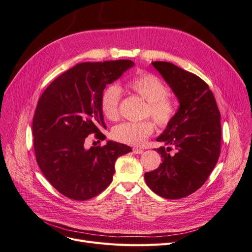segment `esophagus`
Masks as SVG:
<instances>
[{"label":"esophagus","instance_id":"esophagus-1","mask_svg":"<svg viewBox=\"0 0 252 252\" xmlns=\"http://www.w3.org/2000/svg\"><path fill=\"white\" fill-rule=\"evenodd\" d=\"M133 152H134L135 154H142L144 151H143L142 149H140V148H134V149H133Z\"/></svg>","mask_w":252,"mask_h":252}]
</instances>
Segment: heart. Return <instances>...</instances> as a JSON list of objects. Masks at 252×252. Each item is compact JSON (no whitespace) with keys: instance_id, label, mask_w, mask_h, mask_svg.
<instances>
[{"instance_id":"obj_1","label":"heart","mask_w":252,"mask_h":252,"mask_svg":"<svg viewBox=\"0 0 252 252\" xmlns=\"http://www.w3.org/2000/svg\"><path fill=\"white\" fill-rule=\"evenodd\" d=\"M127 88L147 101L145 115L151 116L160 127L168 126L175 119L177 104L167 95V88L159 77L150 72H140L128 79ZM122 90L116 85L105 88L100 98V109L104 117L114 122L119 117V101ZM155 125L150 119L143 122H126L112 129L114 140L134 146H140L153 134Z\"/></svg>"}]
</instances>
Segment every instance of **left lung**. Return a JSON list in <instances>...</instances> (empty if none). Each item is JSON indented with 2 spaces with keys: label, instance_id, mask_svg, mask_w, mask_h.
Segmentation results:
<instances>
[{
  "label": "left lung",
  "instance_id": "obj_1",
  "mask_svg": "<svg viewBox=\"0 0 252 252\" xmlns=\"http://www.w3.org/2000/svg\"><path fill=\"white\" fill-rule=\"evenodd\" d=\"M177 96V115L156 140L162 163L145 174L147 186L166 199H180L199 189L215 168L220 153V113L208 85L194 73L163 62H152ZM176 153L170 156L171 147Z\"/></svg>",
  "mask_w": 252,
  "mask_h": 252
}]
</instances>
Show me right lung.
<instances>
[{
	"label": "right lung",
	"instance_id": "right-lung-1",
	"mask_svg": "<svg viewBox=\"0 0 252 252\" xmlns=\"http://www.w3.org/2000/svg\"><path fill=\"white\" fill-rule=\"evenodd\" d=\"M134 65L130 60L78 63L38 99L32 119L35 159L52 186L70 199L84 201L104 191L112 182L115 160L131 151L113 141L90 149L84 145L91 134L105 140L102 92Z\"/></svg>",
	"mask_w": 252,
	"mask_h": 252
}]
</instances>
